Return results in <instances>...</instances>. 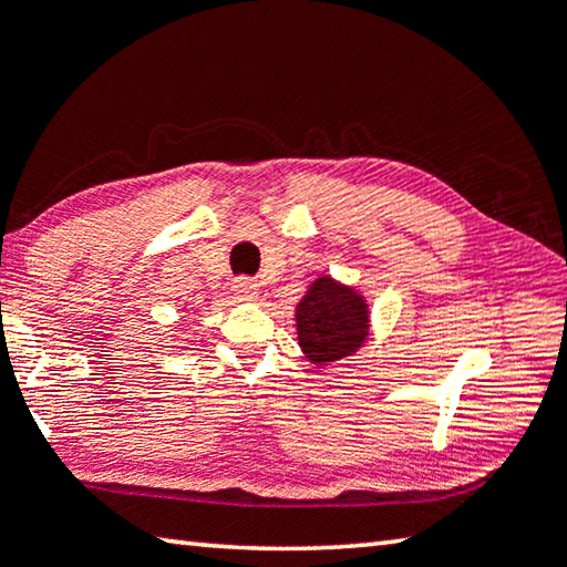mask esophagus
Listing matches in <instances>:
<instances>
[{"label":"esophagus","instance_id":"obj_1","mask_svg":"<svg viewBox=\"0 0 567 567\" xmlns=\"http://www.w3.org/2000/svg\"><path fill=\"white\" fill-rule=\"evenodd\" d=\"M231 290H235L237 300L241 302L257 300V282L249 280V277H239V280H235V285H231Z\"/></svg>","mask_w":567,"mask_h":567}]
</instances>
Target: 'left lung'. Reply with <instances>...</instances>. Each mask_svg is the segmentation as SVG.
<instances>
[{
	"label": "left lung",
	"instance_id": "1",
	"mask_svg": "<svg viewBox=\"0 0 567 567\" xmlns=\"http://www.w3.org/2000/svg\"><path fill=\"white\" fill-rule=\"evenodd\" d=\"M295 332L305 361L328 368L355 355L371 338V305L355 285L320 275L295 305Z\"/></svg>",
	"mask_w": 567,
	"mask_h": 567
}]
</instances>
